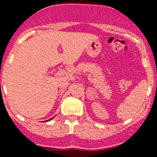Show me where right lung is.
<instances>
[{
    "instance_id": "right-lung-1",
    "label": "right lung",
    "mask_w": 157,
    "mask_h": 157,
    "mask_svg": "<svg viewBox=\"0 0 157 157\" xmlns=\"http://www.w3.org/2000/svg\"><path fill=\"white\" fill-rule=\"evenodd\" d=\"M52 118H53V117H52ZM52 119H50V120H52ZM48 121H49V120H48Z\"/></svg>"
}]
</instances>
